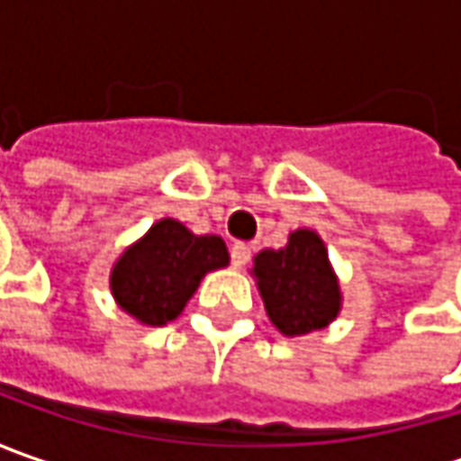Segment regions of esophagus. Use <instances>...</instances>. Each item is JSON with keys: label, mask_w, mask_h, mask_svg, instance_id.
Segmentation results:
<instances>
[{"label": "esophagus", "mask_w": 461, "mask_h": 461, "mask_svg": "<svg viewBox=\"0 0 461 461\" xmlns=\"http://www.w3.org/2000/svg\"><path fill=\"white\" fill-rule=\"evenodd\" d=\"M249 258H251V249H249L246 243L236 240V243L230 246V261H233V267H243Z\"/></svg>", "instance_id": "34e87169"}]
</instances>
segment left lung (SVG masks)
<instances>
[{"label": "left lung", "mask_w": 461, "mask_h": 461, "mask_svg": "<svg viewBox=\"0 0 461 461\" xmlns=\"http://www.w3.org/2000/svg\"><path fill=\"white\" fill-rule=\"evenodd\" d=\"M254 276L269 321L285 336L321 330L341 310V287L315 230H293L285 249L257 254Z\"/></svg>", "instance_id": "left-lung-1"}]
</instances>
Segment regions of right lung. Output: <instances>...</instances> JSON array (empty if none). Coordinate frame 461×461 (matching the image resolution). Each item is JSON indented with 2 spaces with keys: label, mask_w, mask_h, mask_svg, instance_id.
<instances>
[{
  "label": "right lung",
  "mask_w": 461,
  "mask_h": 461,
  "mask_svg": "<svg viewBox=\"0 0 461 461\" xmlns=\"http://www.w3.org/2000/svg\"><path fill=\"white\" fill-rule=\"evenodd\" d=\"M221 236H194L174 218L153 222L149 233L122 251L110 275L120 308L143 326H167L212 269L228 267Z\"/></svg>",
  "instance_id": "add662e5"
}]
</instances>
